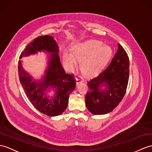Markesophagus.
<instances>
[{"label": "esophagus", "instance_id": "34e87169", "mask_svg": "<svg viewBox=\"0 0 152 152\" xmlns=\"http://www.w3.org/2000/svg\"><path fill=\"white\" fill-rule=\"evenodd\" d=\"M76 83L77 84H78L80 83H82V82H83V78L81 76H78L76 77Z\"/></svg>", "mask_w": 152, "mask_h": 152}]
</instances>
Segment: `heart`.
Wrapping results in <instances>:
<instances>
[{"mask_svg":"<svg viewBox=\"0 0 152 152\" xmlns=\"http://www.w3.org/2000/svg\"><path fill=\"white\" fill-rule=\"evenodd\" d=\"M111 54V48L108 45H103L100 41L91 40L75 46L72 52H64L63 60L69 70H72L78 61H82L81 69L83 72L92 76L107 64Z\"/></svg>","mask_w":152,"mask_h":152,"instance_id":"obj_1","label":"heart"}]
</instances>
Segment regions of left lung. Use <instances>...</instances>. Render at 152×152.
<instances>
[{
	"label": "left lung",
	"mask_w": 152,
	"mask_h": 152,
	"mask_svg": "<svg viewBox=\"0 0 152 152\" xmlns=\"http://www.w3.org/2000/svg\"><path fill=\"white\" fill-rule=\"evenodd\" d=\"M118 47L107 67L87 82L89 91L86 96V107L93 115H104L112 111L126 94L129 74V58L119 43ZM102 86L107 88L102 90Z\"/></svg>",
	"instance_id": "obj_1"
}]
</instances>
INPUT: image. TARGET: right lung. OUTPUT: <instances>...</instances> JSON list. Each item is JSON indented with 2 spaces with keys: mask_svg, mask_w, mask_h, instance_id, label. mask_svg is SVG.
Listing matches in <instances>:
<instances>
[{
  "mask_svg": "<svg viewBox=\"0 0 152 152\" xmlns=\"http://www.w3.org/2000/svg\"><path fill=\"white\" fill-rule=\"evenodd\" d=\"M42 50L52 53L43 79L31 80L33 77L24 70L22 61L19 60V80L34 107L45 115L55 116L61 114L67 107L70 94L75 89L76 80L73 75L66 74L63 69L58 56L59 47L52 36H43L34 39L21 52L19 59ZM48 88L55 91L53 97L50 98L45 94V91ZM48 91L50 92V90Z\"/></svg>",
  "mask_w": 152,
  "mask_h": 152,
  "instance_id": "obj_1",
  "label": "right lung"
}]
</instances>
